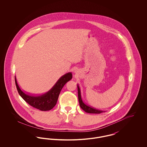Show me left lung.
Returning <instances> with one entry per match:
<instances>
[{
    "instance_id": "8db88e82",
    "label": "left lung",
    "mask_w": 147,
    "mask_h": 147,
    "mask_svg": "<svg viewBox=\"0 0 147 147\" xmlns=\"http://www.w3.org/2000/svg\"><path fill=\"white\" fill-rule=\"evenodd\" d=\"M77 87H78V100H79V102L80 107L87 113H101L102 112H105L104 111L102 110H99L96 109H95L94 107H92L91 106H90L89 105L86 104L84 101H83L82 97H81V93H80V89L79 88V85L77 84Z\"/></svg>"
}]
</instances>
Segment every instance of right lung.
<instances>
[{
  "label": "right lung",
  "mask_w": 147,
  "mask_h": 147,
  "mask_svg": "<svg viewBox=\"0 0 147 147\" xmlns=\"http://www.w3.org/2000/svg\"><path fill=\"white\" fill-rule=\"evenodd\" d=\"M72 74L68 73L59 79L53 88L46 93L41 95H33L22 91L15 77L16 86L19 95L31 106L41 111H49L56 105L60 92L64 85L71 79Z\"/></svg>",
  "instance_id": "obj_1"
}]
</instances>
